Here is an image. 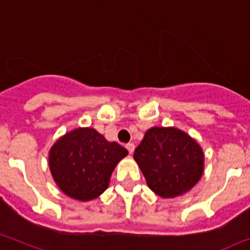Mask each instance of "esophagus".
Instances as JSON below:
<instances>
[{
  "label": "esophagus",
  "mask_w": 250,
  "mask_h": 250,
  "mask_svg": "<svg viewBox=\"0 0 250 250\" xmlns=\"http://www.w3.org/2000/svg\"><path fill=\"white\" fill-rule=\"evenodd\" d=\"M126 148H127V151H129L130 155H132V153H134V150H135V145L134 144H127Z\"/></svg>",
  "instance_id": "34e87169"
}]
</instances>
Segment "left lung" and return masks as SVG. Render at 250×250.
<instances>
[{"mask_svg": "<svg viewBox=\"0 0 250 250\" xmlns=\"http://www.w3.org/2000/svg\"><path fill=\"white\" fill-rule=\"evenodd\" d=\"M134 159L151 191L162 198H175L191 191L205 170L200 144L172 126L148 129Z\"/></svg>", "mask_w": 250, "mask_h": 250, "instance_id": "left-lung-1", "label": "left lung"}]
</instances>
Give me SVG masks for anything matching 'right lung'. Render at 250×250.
<instances>
[{
  "label": "right lung",
  "mask_w": 250,
  "mask_h": 250,
  "mask_svg": "<svg viewBox=\"0 0 250 250\" xmlns=\"http://www.w3.org/2000/svg\"><path fill=\"white\" fill-rule=\"evenodd\" d=\"M127 150L110 143L93 127H77L61 136L49 150L48 164L54 182L73 200H95L109 187L116 165Z\"/></svg>",
  "instance_id": "right-lung-1"
}]
</instances>
